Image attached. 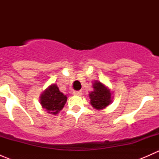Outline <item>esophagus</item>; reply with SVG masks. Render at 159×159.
<instances>
[{
    "label": "esophagus",
    "mask_w": 159,
    "mask_h": 159,
    "mask_svg": "<svg viewBox=\"0 0 159 159\" xmlns=\"http://www.w3.org/2000/svg\"><path fill=\"white\" fill-rule=\"evenodd\" d=\"M74 95H77V96H81L82 94V91H74L73 92Z\"/></svg>",
    "instance_id": "1"
}]
</instances>
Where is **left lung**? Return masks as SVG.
Here are the masks:
<instances>
[{"label":"left lung","mask_w":159,"mask_h":159,"mask_svg":"<svg viewBox=\"0 0 159 159\" xmlns=\"http://www.w3.org/2000/svg\"><path fill=\"white\" fill-rule=\"evenodd\" d=\"M93 89L94 90L89 93L90 102L93 108L102 110L111 103V93L102 83L95 81L93 83Z\"/></svg>","instance_id":"left-lung-1"}]
</instances>
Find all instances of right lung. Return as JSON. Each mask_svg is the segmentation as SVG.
Returning <instances> with one entry per match:
<instances>
[{"instance_id": "1", "label": "right lung", "mask_w": 159, "mask_h": 159, "mask_svg": "<svg viewBox=\"0 0 159 159\" xmlns=\"http://www.w3.org/2000/svg\"><path fill=\"white\" fill-rule=\"evenodd\" d=\"M67 96L59 91L57 84L50 85L40 97V102L43 108H45L48 113L57 115L65 105Z\"/></svg>"}]
</instances>
